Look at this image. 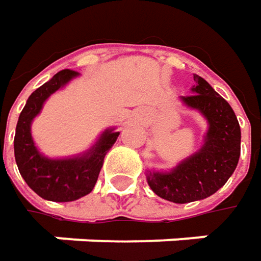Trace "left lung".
<instances>
[{
    "label": "left lung",
    "mask_w": 261,
    "mask_h": 261,
    "mask_svg": "<svg viewBox=\"0 0 261 261\" xmlns=\"http://www.w3.org/2000/svg\"><path fill=\"white\" fill-rule=\"evenodd\" d=\"M194 81L192 94L180 101L205 117L208 129L204 145L170 172L147 173L154 194L177 204L213 195L228 182L241 154V129L232 107L201 76L194 74Z\"/></svg>",
    "instance_id": "1"
}]
</instances>
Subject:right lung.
<instances>
[{"mask_svg": "<svg viewBox=\"0 0 261 261\" xmlns=\"http://www.w3.org/2000/svg\"><path fill=\"white\" fill-rule=\"evenodd\" d=\"M79 73L61 70L48 82L33 91L19 116L14 137V157L24 182L44 200L74 201L89 194L97 184L107 151L113 147L119 132L106 129L89 150L69 159H48L33 142L31 126L51 94L70 82Z\"/></svg>", "mask_w": 261, "mask_h": 261, "instance_id": "right-lung-1", "label": "right lung"}]
</instances>
